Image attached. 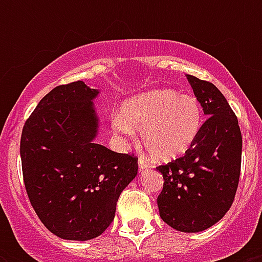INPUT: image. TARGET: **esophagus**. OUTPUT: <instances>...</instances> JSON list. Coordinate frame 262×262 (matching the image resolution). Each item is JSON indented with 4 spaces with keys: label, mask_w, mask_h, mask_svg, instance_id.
Wrapping results in <instances>:
<instances>
[{
    "label": "esophagus",
    "mask_w": 262,
    "mask_h": 262,
    "mask_svg": "<svg viewBox=\"0 0 262 262\" xmlns=\"http://www.w3.org/2000/svg\"><path fill=\"white\" fill-rule=\"evenodd\" d=\"M151 167V164L148 163L147 160H144L143 158H140L139 160V170L140 171H143V170H145V168H149Z\"/></svg>",
    "instance_id": "obj_1"
}]
</instances>
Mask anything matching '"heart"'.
<instances>
[{
	"label": "heart",
	"mask_w": 262,
	"mask_h": 262,
	"mask_svg": "<svg viewBox=\"0 0 262 262\" xmlns=\"http://www.w3.org/2000/svg\"><path fill=\"white\" fill-rule=\"evenodd\" d=\"M203 107L193 95L152 90L123 103L113 117V129L123 136L143 132V144L155 159L171 162L185 155L201 133Z\"/></svg>",
	"instance_id": "1"
}]
</instances>
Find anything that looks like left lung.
Masks as SVG:
<instances>
[{"label":"left lung","mask_w":262,"mask_h":262,"mask_svg":"<svg viewBox=\"0 0 262 262\" xmlns=\"http://www.w3.org/2000/svg\"><path fill=\"white\" fill-rule=\"evenodd\" d=\"M187 80L208 118L185 155L156 167L164 179L158 207L160 217L170 227L199 232L217 223L234 203L242 135L224 95L209 81L190 75Z\"/></svg>","instance_id":"left-lung-1"}]
</instances>
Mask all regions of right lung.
Returning <instances> with one entry per match:
<instances>
[{"label": "right lung", "instance_id": "1", "mask_svg": "<svg viewBox=\"0 0 262 262\" xmlns=\"http://www.w3.org/2000/svg\"><path fill=\"white\" fill-rule=\"evenodd\" d=\"M99 91L83 81L58 85L38 103L20 140L23 178L49 231L69 241L96 238L114 220L119 194L139 158L95 144Z\"/></svg>", "mask_w": 262, "mask_h": 262}]
</instances>
